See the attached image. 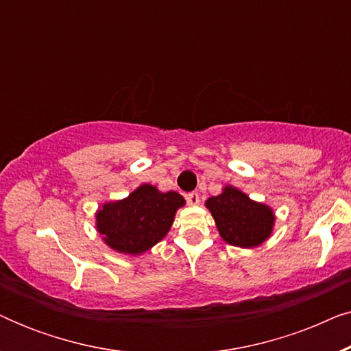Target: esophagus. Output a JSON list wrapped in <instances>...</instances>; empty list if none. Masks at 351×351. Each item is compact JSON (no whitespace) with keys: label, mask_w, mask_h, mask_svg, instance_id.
<instances>
[{"label":"esophagus","mask_w":351,"mask_h":351,"mask_svg":"<svg viewBox=\"0 0 351 351\" xmlns=\"http://www.w3.org/2000/svg\"><path fill=\"white\" fill-rule=\"evenodd\" d=\"M186 201H189V204H191V206L199 204V193H198V191H191V193L186 195Z\"/></svg>","instance_id":"34e87169"}]
</instances>
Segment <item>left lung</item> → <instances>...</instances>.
<instances>
[{
    "mask_svg": "<svg viewBox=\"0 0 351 351\" xmlns=\"http://www.w3.org/2000/svg\"><path fill=\"white\" fill-rule=\"evenodd\" d=\"M206 206L213 214L220 237L228 244L254 247L270 237L275 222L271 209L254 203L233 186H225L223 193L209 198Z\"/></svg>",
    "mask_w": 351,
    "mask_h": 351,
    "instance_id": "1",
    "label": "left lung"
}]
</instances>
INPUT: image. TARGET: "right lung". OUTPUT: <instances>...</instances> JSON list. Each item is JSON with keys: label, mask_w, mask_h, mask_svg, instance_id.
Segmentation results:
<instances>
[{"label": "right lung", "mask_w": 351, "mask_h": 351, "mask_svg": "<svg viewBox=\"0 0 351 351\" xmlns=\"http://www.w3.org/2000/svg\"><path fill=\"white\" fill-rule=\"evenodd\" d=\"M185 199L176 191L161 193L142 185L126 199L107 203L97 214V230L114 251L142 254L161 241Z\"/></svg>", "instance_id": "1"}]
</instances>
